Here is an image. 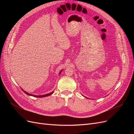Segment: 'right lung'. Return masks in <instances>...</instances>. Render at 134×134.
I'll return each mask as SVG.
<instances>
[{"label":"right lung","instance_id":"add662e5","mask_svg":"<svg viewBox=\"0 0 134 134\" xmlns=\"http://www.w3.org/2000/svg\"><path fill=\"white\" fill-rule=\"evenodd\" d=\"M22 90H23L22 89ZM23 91L25 92L26 94H27V95H28V96H34V97H38V98H41V97H47V96H50L51 94H52V93H54V91H52V92H51V93H48V94H44V95H41V96H35V95H34V94H30V93H27V92H25V91H24L23 90Z\"/></svg>","mask_w":134,"mask_h":134}]
</instances>
